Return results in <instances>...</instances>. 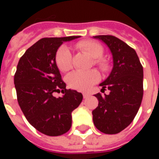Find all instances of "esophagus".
<instances>
[{
	"label": "esophagus",
	"instance_id": "esophagus-1",
	"mask_svg": "<svg viewBox=\"0 0 159 159\" xmlns=\"http://www.w3.org/2000/svg\"><path fill=\"white\" fill-rule=\"evenodd\" d=\"M83 98H84V99H87V98H88V97L89 96V93H83Z\"/></svg>",
	"mask_w": 159,
	"mask_h": 159
}]
</instances>
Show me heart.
<instances>
[{"label": "heart", "instance_id": "obj_1", "mask_svg": "<svg viewBox=\"0 0 159 159\" xmlns=\"http://www.w3.org/2000/svg\"><path fill=\"white\" fill-rule=\"evenodd\" d=\"M76 48L81 51L86 52L88 55L93 58V63L100 67V69H107V60L101 56L104 53V48L100 43L94 41H82L77 42ZM56 64L61 71L69 70L71 64V53L67 47H61L56 53ZM100 79L99 74L94 70H90L86 71L75 70L66 76V83L70 88L73 89L84 91L87 90L91 85L96 83Z\"/></svg>", "mask_w": 159, "mask_h": 159}]
</instances>
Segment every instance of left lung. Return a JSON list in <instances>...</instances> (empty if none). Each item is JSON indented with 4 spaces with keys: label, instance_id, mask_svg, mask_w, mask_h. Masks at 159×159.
<instances>
[{
    "label": "left lung",
    "instance_id": "1",
    "mask_svg": "<svg viewBox=\"0 0 159 159\" xmlns=\"http://www.w3.org/2000/svg\"><path fill=\"white\" fill-rule=\"evenodd\" d=\"M112 54L113 67L107 79L100 83L109 94H94L99 100L92 111L93 124L102 133L117 134L132 123L143 97V67L136 52L113 36H95Z\"/></svg>",
    "mask_w": 159,
    "mask_h": 159
}]
</instances>
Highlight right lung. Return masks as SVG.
Returning a JSON list of instances; mask_svg holds the SVG:
<instances>
[{
  "mask_svg": "<svg viewBox=\"0 0 159 159\" xmlns=\"http://www.w3.org/2000/svg\"><path fill=\"white\" fill-rule=\"evenodd\" d=\"M80 36L42 38L26 50L14 75L17 99L23 113L41 133L58 136L71 127V112L78 107L83 94L66 89L56 64V52L64 42ZM61 92L62 97L53 93Z\"/></svg>",
  "mask_w": 159,
  "mask_h": 159,
  "instance_id": "1",
  "label": "right lung"
}]
</instances>
